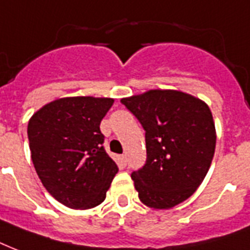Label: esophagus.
I'll list each match as a JSON object with an SVG mask.
<instances>
[{
    "label": "esophagus",
    "instance_id": "1",
    "mask_svg": "<svg viewBox=\"0 0 250 250\" xmlns=\"http://www.w3.org/2000/svg\"><path fill=\"white\" fill-rule=\"evenodd\" d=\"M119 164L121 167H125V166H126V155L119 156Z\"/></svg>",
    "mask_w": 250,
    "mask_h": 250
}]
</instances>
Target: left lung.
<instances>
[{
  "mask_svg": "<svg viewBox=\"0 0 250 250\" xmlns=\"http://www.w3.org/2000/svg\"><path fill=\"white\" fill-rule=\"evenodd\" d=\"M121 103L146 130V164L131 173L141 202L175 208L197 190L211 166L216 131L210 108L177 90H148Z\"/></svg>",
  "mask_w": 250,
  "mask_h": 250,
  "instance_id": "obj_1",
  "label": "left lung"
}]
</instances>
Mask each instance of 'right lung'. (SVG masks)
Wrapping results in <instances>:
<instances>
[{
    "mask_svg": "<svg viewBox=\"0 0 250 250\" xmlns=\"http://www.w3.org/2000/svg\"><path fill=\"white\" fill-rule=\"evenodd\" d=\"M112 98L70 96L42 105L28 121L31 159L49 194L70 208L103 202L119 168L103 147L100 123Z\"/></svg>",
    "mask_w": 250,
    "mask_h": 250,
    "instance_id": "1",
    "label": "right lung"
}]
</instances>
